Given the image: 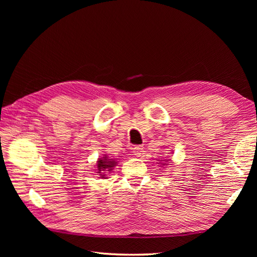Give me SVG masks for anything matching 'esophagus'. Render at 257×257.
Here are the masks:
<instances>
[{
    "mask_svg": "<svg viewBox=\"0 0 257 257\" xmlns=\"http://www.w3.org/2000/svg\"><path fill=\"white\" fill-rule=\"evenodd\" d=\"M133 152L136 157H141L144 152V147L143 146H136L133 148Z\"/></svg>",
    "mask_w": 257,
    "mask_h": 257,
    "instance_id": "esophagus-1",
    "label": "esophagus"
}]
</instances>
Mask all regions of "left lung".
Returning <instances> with one entry per match:
<instances>
[{
  "mask_svg": "<svg viewBox=\"0 0 257 257\" xmlns=\"http://www.w3.org/2000/svg\"><path fill=\"white\" fill-rule=\"evenodd\" d=\"M161 164H162V165H165V164H163V163H161Z\"/></svg>",
  "mask_w": 257,
  "mask_h": 257,
  "instance_id": "obj_1",
  "label": "left lung"
}]
</instances>
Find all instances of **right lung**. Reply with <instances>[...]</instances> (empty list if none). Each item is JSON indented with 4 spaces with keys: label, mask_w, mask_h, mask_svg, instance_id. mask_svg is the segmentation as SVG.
<instances>
[{
    "label": "right lung",
    "mask_w": 257,
    "mask_h": 257,
    "mask_svg": "<svg viewBox=\"0 0 257 257\" xmlns=\"http://www.w3.org/2000/svg\"><path fill=\"white\" fill-rule=\"evenodd\" d=\"M116 162L112 159H108V157H105L103 159H99L97 161V173L100 174L99 176H102V178H105V173L106 172H110L112 168L115 166Z\"/></svg>",
    "instance_id": "1"
}]
</instances>
